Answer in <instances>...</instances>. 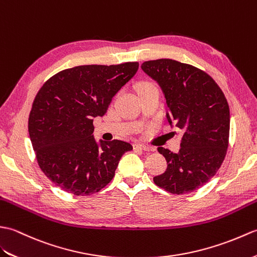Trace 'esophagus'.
Instances as JSON below:
<instances>
[{
  "label": "esophagus",
  "mask_w": 257,
  "mask_h": 257,
  "mask_svg": "<svg viewBox=\"0 0 257 257\" xmlns=\"http://www.w3.org/2000/svg\"><path fill=\"white\" fill-rule=\"evenodd\" d=\"M134 150H140V151H153V148L150 146H146L144 144H141V143H136L133 145Z\"/></svg>",
  "instance_id": "esophagus-1"
}]
</instances>
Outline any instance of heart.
I'll return each mask as SVG.
<instances>
[{
	"mask_svg": "<svg viewBox=\"0 0 257 257\" xmlns=\"http://www.w3.org/2000/svg\"><path fill=\"white\" fill-rule=\"evenodd\" d=\"M151 88H156V87L150 81H142L138 84L139 92H141V91H143V90H146V89H151Z\"/></svg>",
	"mask_w": 257,
	"mask_h": 257,
	"instance_id": "heart-1",
	"label": "heart"
}]
</instances>
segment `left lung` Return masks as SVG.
I'll use <instances>...</instances> for the list:
<instances>
[{
	"label": "left lung",
	"instance_id": "1",
	"mask_svg": "<svg viewBox=\"0 0 257 257\" xmlns=\"http://www.w3.org/2000/svg\"><path fill=\"white\" fill-rule=\"evenodd\" d=\"M142 69L161 85L167 119L184 131L179 153L158 147L167 169L154 182L174 195L201 188L223 163L230 134V109L224 93L207 72L173 59L145 61Z\"/></svg>",
	"mask_w": 257,
	"mask_h": 257
}]
</instances>
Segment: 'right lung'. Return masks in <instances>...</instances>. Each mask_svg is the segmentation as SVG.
<instances>
[{
	"label": "right lung",
	"mask_w": 257,
	"mask_h": 257,
	"mask_svg": "<svg viewBox=\"0 0 257 257\" xmlns=\"http://www.w3.org/2000/svg\"><path fill=\"white\" fill-rule=\"evenodd\" d=\"M139 69V62L85 65L61 70L38 90L28 132L39 168L75 196L99 192L113 179L127 142L93 138V117L103 116L112 98Z\"/></svg>",
	"instance_id": "obj_1"
}]
</instances>
